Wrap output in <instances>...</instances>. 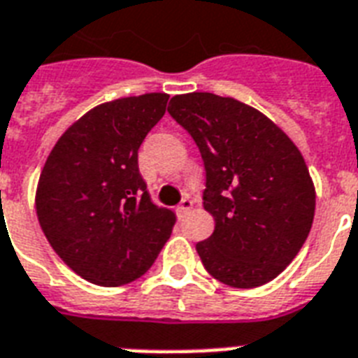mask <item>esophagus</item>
Wrapping results in <instances>:
<instances>
[{
    "label": "esophagus",
    "instance_id": "34e87169",
    "mask_svg": "<svg viewBox=\"0 0 358 358\" xmlns=\"http://www.w3.org/2000/svg\"><path fill=\"white\" fill-rule=\"evenodd\" d=\"M191 208H193V201H191L189 196H185L184 201L178 204V208H176V213H178L180 217H182V215H185V213L189 212Z\"/></svg>",
    "mask_w": 358,
    "mask_h": 358
}]
</instances>
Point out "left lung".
I'll list each match as a JSON object with an SVG mask.
<instances>
[{
	"mask_svg": "<svg viewBox=\"0 0 358 358\" xmlns=\"http://www.w3.org/2000/svg\"><path fill=\"white\" fill-rule=\"evenodd\" d=\"M169 113L201 150L213 234L196 243L206 271L256 288L286 269L308 238L316 191L294 141L258 109L212 94L171 98Z\"/></svg>",
	"mask_w": 358,
	"mask_h": 358,
	"instance_id": "obj_1",
	"label": "left lung"
}]
</instances>
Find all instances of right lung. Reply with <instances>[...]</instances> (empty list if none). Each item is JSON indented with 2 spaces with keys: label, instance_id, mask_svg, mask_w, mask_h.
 I'll use <instances>...</instances> for the list:
<instances>
[{
  "label": "right lung",
  "instance_id": "right-lung-1",
  "mask_svg": "<svg viewBox=\"0 0 358 358\" xmlns=\"http://www.w3.org/2000/svg\"><path fill=\"white\" fill-rule=\"evenodd\" d=\"M167 100L148 92L100 103L59 137L44 163L36 217L59 258L89 282H134L171 238L176 215L150 201L137 165Z\"/></svg>",
  "mask_w": 358,
  "mask_h": 358
}]
</instances>
